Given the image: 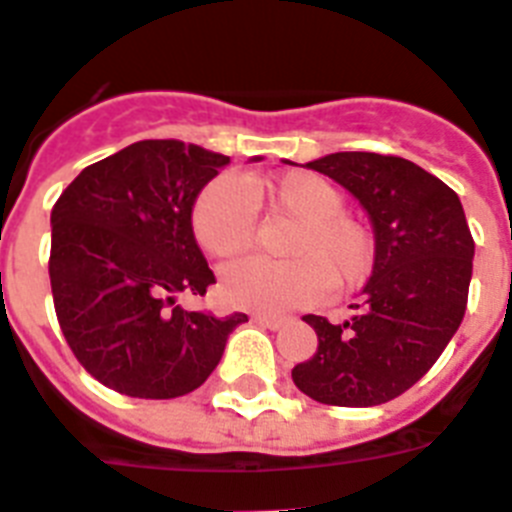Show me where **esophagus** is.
Instances as JSON below:
<instances>
[{"label":"esophagus","mask_w":512,"mask_h":512,"mask_svg":"<svg viewBox=\"0 0 512 512\" xmlns=\"http://www.w3.org/2000/svg\"><path fill=\"white\" fill-rule=\"evenodd\" d=\"M253 321L259 323V326H266V329H272V331H277V329H282V326H285V318L266 316V313H256V316H253Z\"/></svg>","instance_id":"esophagus-1"}]
</instances>
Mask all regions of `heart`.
<instances>
[{
	"mask_svg": "<svg viewBox=\"0 0 512 512\" xmlns=\"http://www.w3.org/2000/svg\"><path fill=\"white\" fill-rule=\"evenodd\" d=\"M256 207L298 220L285 243L292 259H246L222 272V295L235 308L287 313L344 292L373 274L378 243L368 225L344 212L339 186L308 170H290L269 181L217 178L196 196L191 227L212 259H233L256 240Z\"/></svg>",
	"mask_w": 512,
	"mask_h": 512,
	"instance_id": "obj_1",
	"label": "heart"
}]
</instances>
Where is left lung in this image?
Wrapping results in <instances>:
<instances>
[{"instance_id":"8db88e82","label":"left lung","mask_w":512,"mask_h":512,"mask_svg":"<svg viewBox=\"0 0 512 512\" xmlns=\"http://www.w3.org/2000/svg\"><path fill=\"white\" fill-rule=\"evenodd\" d=\"M308 168L342 183L368 209L378 261L349 321L303 316L318 349L292 368V381L321 404H386L435 365L464 321L474 259L469 222L456 191L404 157L334 152Z\"/></svg>"}]
</instances>
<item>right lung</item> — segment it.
<instances>
[{"label": "right lung", "instance_id": "add662e5", "mask_svg": "<svg viewBox=\"0 0 512 512\" xmlns=\"http://www.w3.org/2000/svg\"><path fill=\"white\" fill-rule=\"evenodd\" d=\"M230 157L144 139L87 165L51 209L48 277L61 334L95 381L176 399L207 381L246 313L183 310L214 285L191 230L199 191Z\"/></svg>", "mask_w": 512, "mask_h": 512}]
</instances>
